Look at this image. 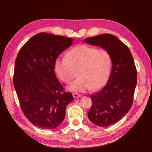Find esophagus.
<instances>
[{
	"instance_id": "esophagus-1",
	"label": "esophagus",
	"mask_w": 152,
	"mask_h": 152,
	"mask_svg": "<svg viewBox=\"0 0 152 152\" xmlns=\"http://www.w3.org/2000/svg\"><path fill=\"white\" fill-rule=\"evenodd\" d=\"M73 98H77L81 97V95L79 94H78V93H73Z\"/></svg>"
}]
</instances>
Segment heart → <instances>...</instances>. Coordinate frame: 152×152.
Returning a JSON list of instances; mask_svg holds the SVG:
<instances>
[{"instance_id":"1","label":"heart","mask_w":152,"mask_h":152,"mask_svg":"<svg viewBox=\"0 0 152 152\" xmlns=\"http://www.w3.org/2000/svg\"><path fill=\"white\" fill-rule=\"evenodd\" d=\"M112 66V58L108 50L86 45L72 49L66 58H57L54 62V70L64 83H70L77 72L79 77L68 87L77 92L102 87L109 79Z\"/></svg>"}]
</instances>
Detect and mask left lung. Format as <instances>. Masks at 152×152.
<instances>
[{"label":"left lung","mask_w":152,"mask_h":152,"mask_svg":"<svg viewBox=\"0 0 152 152\" xmlns=\"http://www.w3.org/2000/svg\"><path fill=\"white\" fill-rule=\"evenodd\" d=\"M86 44L108 50L112 58V71L103 88L91 95L89 120L99 127L117 123L131 108L137 83V71L129 49L111 34H101L84 40Z\"/></svg>","instance_id":"8db88e82"}]
</instances>
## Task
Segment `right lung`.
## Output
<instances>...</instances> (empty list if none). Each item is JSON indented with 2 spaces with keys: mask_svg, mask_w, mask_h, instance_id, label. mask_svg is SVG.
Listing matches in <instances>:
<instances>
[{
  "mask_svg": "<svg viewBox=\"0 0 152 152\" xmlns=\"http://www.w3.org/2000/svg\"><path fill=\"white\" fill-rule=\"evenodd\" d=\"M73 39L43 32L27 41L15 61L13 84L22 112L34 126L53 129L63 122L72 94L65 92L54 72V62Z\"/></svg>",
  "mask_w": 152,
  "mask_h": 152,
  "instance_id": "1",
  "label": "right lung"
}]
</instances>
